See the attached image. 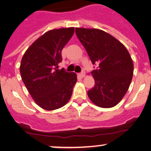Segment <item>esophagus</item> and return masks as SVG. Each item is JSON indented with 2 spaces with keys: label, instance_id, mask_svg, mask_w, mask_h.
Segmentation results:
<instances>
[{
  "label": "esophagus",
  "instance_id": "34e87169",
  "mask_svg": "<svg viewBox=\"0 0 151 151\" xmlns=\"http://www.w3.org/2000/svg\"><path fill=\"white\" fill-rule=\"evenodd\" d=\"M79 75L81 77H84V76H85V72H84V71H82V72L79 73Z\"/></svg>",
  "mask_w": 151,
  "mask_h": 151
}]
</instances>
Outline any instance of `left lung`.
Here are the masks:
<instances>
[{
    "mask_svg": "<svg viewBox=\"0 0 151 151\" xmlns=\"http://www.w3.org/2000/svg\"><path fill=\"white\" fill-rule=\"evenodd\" d=\"M75 32L91 62L98 65L91 72L95 84L87 92L89 98L98 107H114L123 98L132 81L133 63L128 51L102 30L76 28Z\"/></svg>",
    "mask_w": 151,
    "mask_h": 151,
    "instance_id": "left-lung-1",
    "label": "left lung"
}]
</instances>
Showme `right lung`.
Wrapping results in <instances>:
<instances>
[{
    "instance_id": "right-lung-1",
    "label": "right lung",
    "mask_w": 151,
    "mask_h": 151,
    "mask_svg": "<svg viewBox=\"0 0 151 151\" xmlns=\"http://www.w3.org/2000/svg\"><path fill=\"white\" fill-rule=\"evenodd\" d=\"M74 32L73 27L47 31L29 46L21 59L23 82L36 103L44 110L60 108L72 94L77 74L58 68L63 48Z\"/></svg>"
}]
</instances>
